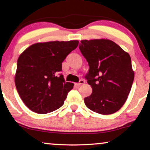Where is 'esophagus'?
Returning <instances> with one entry per match:
<instances>
[{"mask_svg": "<svg viewBox=\"0 0 150 150\" xmlns=\"http://www.w3.org/2000/svg\"><path fill=\"white\" fill-rule=\"evenodd\" d=\"M84 83H85V81L83 79H81V80H79V83H75V85H77V86H79V85L83 84Z\"/></svg>", "mask_w": 150, "mask_h": 150, "instance_id": "obj_1", "label": "esophagus"}]
</instances>
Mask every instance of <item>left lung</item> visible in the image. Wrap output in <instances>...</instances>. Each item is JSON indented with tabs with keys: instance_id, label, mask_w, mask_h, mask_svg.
<instances>
[{
	"instance_id": "8db88e82",
	"label": "left lung",
	"mask_w": 150,
	"mask_h": 150,
	"mask_svg": "<svg viewBox=\"0 0 150 150\" xmlns=\"http://www.w3.org/2000/svg\"><path fill=\"white\" fill-rule=\"evenodd\" d=\"M79 48L89 67L85 78L92 88L85 105L103 115L115 113L126 101L134 82L129 54L108 39L83 40Z\"/></svg>"
}]
</instances>
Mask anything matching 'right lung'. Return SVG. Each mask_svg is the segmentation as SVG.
<instances>
[{
	"label": "right lung",
	"instance_id": "1",
	"mask_svg": "<svg viewBox=\"0 0 150 150\" xmlns=\"http://www.w3.org/2000/svg\"><path fill=\"white\" fill-rule=\"evenodd\" d=\"M78 44V41L38 42L19 56L15 85L18 95L28 109L45 114L63 105L74 84L65 82L60 73L62 63Z\"/></svg>",
	"mask_w": 150,
	"mask_h": 150
}]
</instances>
